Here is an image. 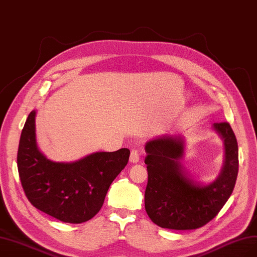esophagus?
<instances>
[{
    "instance_id": "34e87169",
    "label": "esophagus",
    "mask_w": 257,
    "mask_h": 257,
    "mask_svg": "<svg viewBox=\"0 0 257 257\" xmlns=\"http://www.w3.org/2000/svg\"><path fill=\"white\" fill-rule=\"evenodd\" d=\"M139 159H140V154H139V151L137 149H133L131 151V156H130V161L132 163H137L139 162Z\"/></svg>"
}]
</instances>
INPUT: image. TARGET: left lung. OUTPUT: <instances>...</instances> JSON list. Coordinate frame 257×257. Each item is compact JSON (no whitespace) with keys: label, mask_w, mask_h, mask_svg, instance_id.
I'll list each match as a JSON object with an SVG mask.
<instances>
[{"label":"left lung","mask_w":257,"mask_h":257,"mask_svg":"<svg viewBox=\"0 0 257 257\" xmlns=\"http://www.w3.org/2000/svg\"><path fill=\"white\" fill-rule=\"evenodd\" d=\"M213 130L223 140L224 161L219 176L206 186L191 179L180 163L182 137L166 135L147 142L145 204L149 217L159 227L198 229L216 216L231 196L238 174L237 140L228 122L214 123Z\"/></svg>","instance_id":"left-lung-1"}]
</instances>
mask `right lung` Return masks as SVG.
Masks as SVG:
<instances>
[{
  "label": "right lung",
  "mask_w": 257,
  "mask_h": 257,
  "mask_svg": "<svg viewBox=\"0 0 257 257\" xmlns=\"http://www.w3.org/2000/svg\"><path fill=\"white\" fill-rule=\"evenodd\" d=\"M36 110L30 111L18 150V171L27 199L38 210L63 222L93 218L110 183L125 168L128 149L96 152L74 162L47 159L37 147Z\"/></svg>",
  "instance_id": "right-lung-1"
}]
</instances>
